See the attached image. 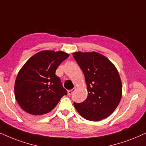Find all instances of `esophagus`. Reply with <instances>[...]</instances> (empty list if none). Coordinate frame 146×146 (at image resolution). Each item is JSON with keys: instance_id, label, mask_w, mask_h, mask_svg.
Wrapping results in <instances>:
<instances>
[{"instance_id": "obj_1", "label": "esophagus", "mask_w": 146, "mask_h": 146, "mask_svg": "<svg viewBox=\"0 0 146 146\" xmlns=\"http://www.w3.org/2000/svg\"><path fill=\"white\" fill-rule=\"evenodd\" d=\"M74 91V89H72V90H68V94L69 96L72 95V94L73 93Z\"/></svg>"}]
</instances>
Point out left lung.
<instances>
[{
	"label": "left lung",
	"mask_w": 146,
	"mask_h": 146,
	"mask_svg": "<svg viewBox=\"0 0 146 146\" xmlns=\"http://www.w3.org/2000/svg\"><path fill=\"white\" fill-rule=\"evenodd\" d=\"M73 57L84 74L88 96L84 102L74 103V107L87 120L98 121L115 110L122 95L119 72L109 60L97 52H75Z\"/></svg>",
	"instance_id": "1"
}]
</instances>
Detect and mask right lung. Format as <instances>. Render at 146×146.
Masks as SVG:
<instances>
[{"label": "right lung", "mask_w": 146, "mask_h": 146, "mask_svg": "<svg viewBox=\"0 0 146 146\" xmlns=\"http://www.w3.org/2000/svg\"><path fill=\"white\" fill-rule=\"evenodd\" d=\"M68 57L63 52L41 51L24 64L15 83V98L23 110L33 115L46 114L67 94L55 73Z\"/></svg>", "instance_id": "1"}]
</instances>
